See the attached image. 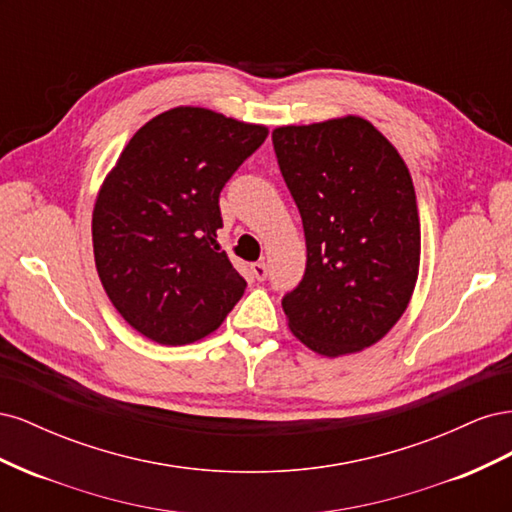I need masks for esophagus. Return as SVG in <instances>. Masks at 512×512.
Listing matches in <instances>:
<instances>
[{
    "label": "esophagus",
    "mask_w": 512,
    "mask_h": 512,
    "mask_svg": "<svg viewBox=\"0 0 512 512\" xmlns=\"http://www.w3.org/2000/svg\"><path fill=\"white\" fill-rule=\"evenodd\" d=\"M250 269H252V273H254V277H256L258 282H265L267 277H269V267L265 265V262H254Z\"/></svg>",
    "instance_id": "1"
}]
</instances>
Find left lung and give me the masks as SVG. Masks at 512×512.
Returning a JSON list of instances; mask_svg holds the SVG:
<instances>
[{
  "mask_svg": "<svg viewBox=\"0 0 512 512\" xmlns=\"http://www.w3.org/2000/svg\"><path fill=\"white\" fill-rule=\"evenodd\" d=\"M273 149L307 245L282 299L292 333L324 356L376 344L406 312L421 258L404 160L361 117L277 128Z\"/></svg>",
  "mask_w": 512,
  "mask_h": 512,
  "instance_id": "1",
  "label": "left lung"
}]
</instances>
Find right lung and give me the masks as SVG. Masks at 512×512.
Wrapping results in <instances>:
<instances>
[{"label":"right lung","mask_w":512,"mask_h":512,"mask_svg":"<svg viewBox=\"0 0 512 512\" xmlns=\"http://www.w3.org/2000/svg\"><path fill=\"white\" fill-rule=\"evenodd\" d=\"M267 128L196 106L153 117L123 149L96 200L94 256L121 318L164 346L203 339L243 297L220 250V192Z\"/></svg>","instance_id":"right-lung-1"}]
</instances>
